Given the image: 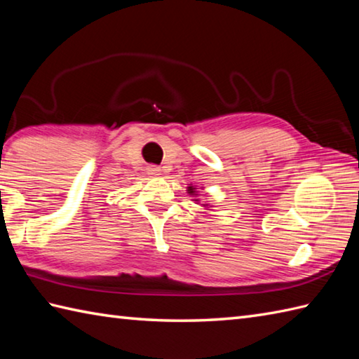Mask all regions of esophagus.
Instances as JSON below:
<instances>
[{"label": "esophagus", "mask_w": 359, "mask_h": 359, "mask_svg": "<svg viewBox=\"0 0 359 359\" xmlns=\"http://www.w3.org/2000/svg\"><path fill=\"white\" fill-rule=\"evenodd\" d=\"M158 172H160V170L157 166H149L148 168V174H151V175H158Z\"/></svg>", "instance_id": "obj_1"}]
</instances>
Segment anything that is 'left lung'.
I'll return each mask as SVG.
<instances>
[{
    "instance_id": "8db88e82",
    "label": "left lung",
    "mask_w": 359,
    "mask_h": 359,
    "mask_svg": "<svg viewBox=\"0 0 359 359\" xmlns=\"http://www.w3.org/2000/svg\"><path fill=\"white\" fill-rule=\"evenodd\" d=\"M188 191H189V193H193V188H191V187H189V188H188Z\"/></svg>"
}]
</instances>
